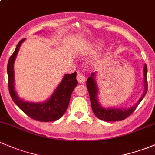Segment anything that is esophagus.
Listing matches in <instances>:
<instances>
[{"label": "esophagus", "mask_w": 155, "mask_h": 155, "mask_svg": "<svg viewBox=\"0 0 155 155\" xmlns=\"http://www.w3.org/2000/svg\"><path fill=\"white\" fill-rule=\"evenodd\" d=\"M76 79L79 82V83H84L85 81V77L81 73H78L77 76H76Z\"/></svg>", "instance_id": "34e87169"}]
</instances>
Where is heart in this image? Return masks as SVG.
I'll use <instances>...</instances> for the list:
<instances>
[{"instance_id": "heart-1", "label": "heart", "mask_w": 155, "mask_h": 155, "mask_svg": "<svg viewBox=\"0 0 155 155\" xmlns=\"http://www.w3.org/2000/svg\"><path fill=\"white\" fill-rule=\"evenodd\" d=\"M99 45H100V43H99V42L94 43V44H93V45L90 46V47L88 48V51H94V50H95L96 48L98 47Z\"/></svg>"}]
</instances>
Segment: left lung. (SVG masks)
Segmentation results:
<instances>
[{
  "mask_svg": "<svg viewBox=\"0 0 155 155\" xmlns=\"http://www.w3.org/2000/svg\"><path fill=\"white\" fill-rule=\"evenodd\" d=\"M147 72H148V69H147L146 64L144 67V76H145V91L142 95V97L139 99L138 103L135 105L134 107L131 108H129L127 110L124 109H112V108H104L99 104L98 101L97 99V88L96 86L95 82H94V73H93L91 75V76L88 78L86 81V85L87 88H88V94H89L90 101H91V105L92 107L93 112H94V115L99 118L100 120L104 121H107V122H114V121H121L125 120L128 117H130L132 114L135 111L138 105L140 104L142 99L145 96L147 93V90H148V81H147Z\"/></svg>",
  "mask_w": 155,
  "mask_h": 155,
  "instance_id": "8db88e82",
  "label": "left lung"
}]
</instances>
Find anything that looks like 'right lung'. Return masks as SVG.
I'll return each mask as SVG.
<instances>
[{"label":"right lung","mask_w":155,"mask_h":155,"mask_svg":"<svg viewBox=\"0 0 155 155\" xmlns=\"http://www.w3.org/2000/svg\"><path fill=\"white\" fill-rule=\"evenodd\" d=\"M25 38L21 40L16 45L13 54L10 57L7 64L8 89L11 98L21 110L23 111L31 119L41 122H51L58 120L67 110L70 103V97L75 87L77 85L76 72L66 74L50 99L44 103H29L19 99L14 91L13 86V63L21 44Z\"/></svg>","instance_id":"1"}]
</instances>
